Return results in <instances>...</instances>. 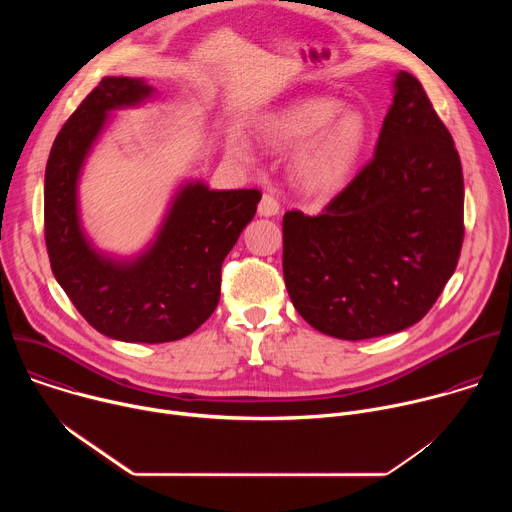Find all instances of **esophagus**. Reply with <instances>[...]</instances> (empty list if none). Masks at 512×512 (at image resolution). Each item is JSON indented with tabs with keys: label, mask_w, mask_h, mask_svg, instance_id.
I'll list each match as a JSON object with an SVG mask.
<instances>
[{
	"label": "esophagus",
	"mask_w": 512,
	"mask_h": 512,
	"mask_svg": "<svg viewBox=\"0 0 512 512\" xmlns=\"http://www.w3.org/2000/svg\"><path fill=\"white\" fill-rule=\"evenodd\" d=\"M257 212H259L261 216H275V214H279V202H277V198H275L273 194H263Z\"/></svg>",
	"instance_id": "esophagus-1"
}]
</instances>
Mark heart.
<instances>
[{
	"mask_svg": "<svg viewBox=\"0 0 512 512\" xmlns=\"http://www.w3.org/2000/svg\"><path fill=\"white\" fill-rule=\"evenodd\" d=\"M257 139L273 152L298 150L291 172L298 186L314 196H334L350 180L369 141V121L358 109H342L332 97H302L255 121ZM227 150L239 160L251 158V143L231 131Z\"/></svg>",
	"mask_w": 512,
	"mask_h": 512,
	"instance_id": "obj_1",
	"label": "heart"
}]
</instances>
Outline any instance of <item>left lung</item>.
Listing matches in <instances>:
<instances>
[{"label":"left lung","mask_w":512,"mask_h":512,"mask_svg":"<svg viewBox=\"0 0 512 512\" xmlns=\"http://www.w3.org/2000/svg\"><path fill=\"white\" fill-rule=\"evenodd\" d=\"M373 160L318 216H283V279L298 314L340 340L417 324L456 271L464 176L421 83L393 81Z\"/></svg>","instance_id":"left-lung-1"}]
</instances>
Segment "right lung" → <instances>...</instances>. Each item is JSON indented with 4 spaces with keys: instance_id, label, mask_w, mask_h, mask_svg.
<instances>
[{
    "instance_id": "add662e5",
    "label": "right lung",
    "mask_w": 512,
    "mask_h": 512,
    "mask_svg": "<svg viewBox=\"0 0 512 512\" xmlns=\"http://www.w3.org/2000/svg\"><path fill=\"white\" fill-rule=\"evenodd\" d=\"M143 79L105 77L56 135L44 178L50 267L81 316L121 342L160 344L202 326L221 298V267L261 200L259 190L186 182L148 249L115 259L93 247L79 214V178L109 113L150 99Z\"/></svg>"
}]
</instances>
